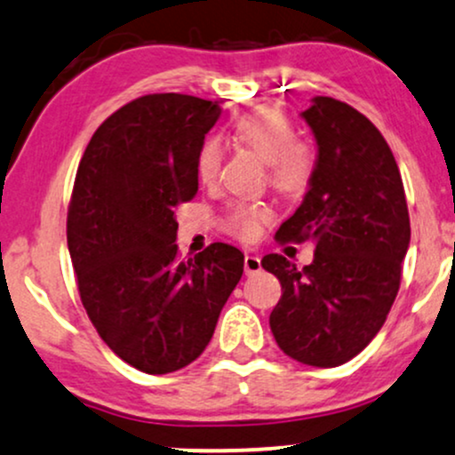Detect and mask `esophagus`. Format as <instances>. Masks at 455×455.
I'll list each match as a JSON object with an SVG mask.
<instances>
[{"instance_id": "esophagus-1", "label": "esophagus", "mask_w": 455, "mask_h": 455, "mask_svg": "<svg viewBox=\"0 0 455 455\" xmlns=\"http://www.w3.org/2000/svg\"><path fill=\"white\" fill-rule=\"evenodd\" d=\"M261 270V258L259 255L247 253L244 255V275H255Z\"/></svg>"}]
</instances>
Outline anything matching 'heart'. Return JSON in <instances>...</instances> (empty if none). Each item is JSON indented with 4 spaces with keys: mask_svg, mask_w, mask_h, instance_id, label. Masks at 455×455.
<instances>
[{
    "mask_svg": "<svg viewBox=\"0 0 455 455\" xmlns=\"http://www.w3.org/2000/svg\"><path fill=\"white\" fill-rule=\"evenodd\" d=\"M293 123L279 108L261 106L247 112L234 123V136L251 151L258 153L268 164L270 183L276 189L293 194L307 187L315 170V147L307 138L293 136ZM223 140L219 136L206 138L197 153L196 170L202 183L211 185L219 179L223 164ZM270 219V211L264 204L238 202L228 211L226 228L234 236L253 240L261 226Z\"/></svg>",
    "mask_w": 455,
    "mask_h": 455,
    "instance_id": "b5f03b06",
    "label": "heart"
}]
</instances>
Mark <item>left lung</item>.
I'll return each instance as SVG.
<instances>
[{
	"mask_svg": "<svg viewBox=\"0 0 455 455\" xmlns=\"http://www.w3.org/2000/svg\"><path fill=\"white\" fill-rule=\"evenodd\" d=\"M302 119L317 140V162L276 240H315V259L296 268L270 253L261 266L283 290L270 313L276 345L302 364L332 368L386 323L411 243L409 208L392 148L362 112L319 95Z\"/></svg>",
	"mask_w": 455,
	"mask_h": 455,
	"instance_id": "8db88e82",
	"label": "left lung"
}]
</instances>
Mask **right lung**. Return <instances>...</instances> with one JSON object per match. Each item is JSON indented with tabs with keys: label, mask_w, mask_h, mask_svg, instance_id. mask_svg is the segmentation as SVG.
I'll list each match as a JSON object with an SVG mask.
<instances>
[{
	"label": "right lung",
	"mask_w": 455,
	"mask_h": 455,
	"mask_svg": "<svg viewBox=\"0 0 455 455\" xmlns=\"http://www.w3.org/2000/svg\"><path fill=\"white\" fill-rule=\"evenodd\" d=\"M217 101L153 93L95 130L74 180L68 249L91 323L123 362L165 375L200 357L244 255L212 243L180 261L176 208L197 194V153Z\"/></svg>",
	"instance_id": "add662e5"
}]
</instances>
